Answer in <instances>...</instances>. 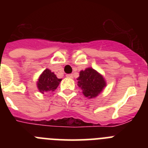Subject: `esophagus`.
Returning a JSON list of instances; mask_svg holds the SVG:
<instances>
[{"instance_id":"34e87169","label":"esophagus","mask_w":148,"mask_h":148,"mask_svg":"<svg viewBox=\"0 0 148 148\" xmlns=\"http://www.w3.org/2000/svg\"><path fill=\"white\" fill-rule=\"evenodd\" d=\"M66 76L67 77V78H73V74H67V75H66Z\"/></svg>"}]
</instances>
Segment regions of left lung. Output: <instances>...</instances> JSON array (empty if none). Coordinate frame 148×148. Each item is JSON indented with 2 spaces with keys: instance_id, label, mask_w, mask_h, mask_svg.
<instances>
[{
  "instance_id": "left-lung-1",
  "label": "left lung",
  "mask_w": 148,
  "mask_h": 148,
  "mask_svg": "<svg viewBox=\"0 0 148 148\" xmlns=\"http://www.w3.org/2000/svg\"><path fill=\"white\" fill-rule=\"evenodd\" d=\"M77 80L78 86L83 90L84 95L89 99L96 97L106 86L102 75L90 67L82 70Z\"/></svg>"
}]
</instances>
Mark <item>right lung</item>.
I'll list each match as a JSON object with an SVG mask.
<instances>
[{
	"instance_id": "1",
	"label": "right lung",
	"mask_w": 148,
	"mask_h": 148,
	"mask_svg": "<svg viewBox=\"0 0 148 148\" xmlns=\"http://www.w3.org/2000/svg\"><path fill=\"white\" fill-rule=\"evenodd\" d=\"M61 81V78H57L54 73H52L49 69H46L39 78L37 84L38 88L40 92L54 91Z\"/></svg>"
}]
</instances>
